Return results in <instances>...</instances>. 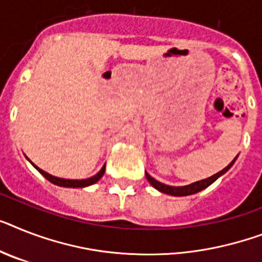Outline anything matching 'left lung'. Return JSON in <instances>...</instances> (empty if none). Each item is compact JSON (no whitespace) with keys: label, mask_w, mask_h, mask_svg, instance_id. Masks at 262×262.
<instances>
[{"label":"left lung","mask_w":262,"mask_h":262,"mask_svg":"<svg viewBox=\"0 0 262 262\" xmlns=\"http://www.w3.org/2000/svg\"><path fill=\"white\" fill-rule=\"evenodd\" d=\"M235 159H237V157H235L234 159H233V161L230 162V163H229V165L224 168V170L218 171L217 174H214V175H211V177H209V178L202 179V181H198V182L190 183V185H186V186H168V185H165V183H161L159 181H157V179L152 178V177L147 174V172H146V178H147V181L151 183V186H154L155 189L159 190L161 193L170 194V195H175V196L191 195V194H195V193H198V191H201V190L206 189L207 186H210L211 183L214 182V181H217V179L220 178L222 174H225V172L228 171L229 168L232 167Z\"/></svg>","instance_id":"left-lung-1"}]
</instances>
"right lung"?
<instances>
[{
  "instance_id": "add662e5",
  "label": "right lung",
  "mask_w": 262,
  "mask_h": 262,
  "mask_svg": "<svg viewBox=\"0 0 262 262\" xmlns=\"http://www.w3.org/2000/svg\"><path fill=\"white\" fill-rule=\"evenodd\" d=\"M32 163V162H30ZM33 165V163H32ZM34 167L37 168L38 171L41 172V174L44 175L45 178L48 179L49 182H52L53 185H57V186H62V187H87V186H91L94 185V183H96L99 179L104 175V171H105V165L101 167V170L99 172H97L96 175H94V177H91V178H87V179H64V178H57V177H53V175L48 174V172H45L44 170H41V168H38L37 166L33 165Z\"/></svg>"
}]
</instances>
